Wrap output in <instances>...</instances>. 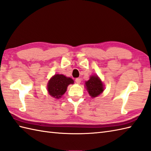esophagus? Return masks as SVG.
Returning a JSON list of instances; mask_svg holds the SVG:
<instances>
[{
    "instance_id": "34e87169",
    "label": "esophagus",
    "mask_w": 151,
    "mask_h": 151,
    "mask_svg": "<svg viewBox=\"0 0 151 151\" xmlns=\"http://www.w3.org/2000/svg\"><path fill=\"white\" fill-rule=\"evenodd\" d=\"M76 82L78 83V84H80V83H81V79H80V78H76Z\"/></svg>"
}]
</instances>
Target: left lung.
Masks as SVG:
<instances>
[{
  "instance_id": "left-lung-1",
  "label": "left lung",
  "mask_w": 151,
  "mask_h": 151,
  "mask_svg": "<svg viewBox=\"0 0 151 151\" xmlns=\"http://www.w3.org/2000/svg\"><path fill=\"white\" fill-rule=\"evenodd\" d=\"M85 85L87 91L92 98H95L101 94L104 90L103 83L97 76L90 77L88 81H86Z\"/></svg>"
}]
</instances>
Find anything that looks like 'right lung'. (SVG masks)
I'll list each match as a JSON object with an SVG mask.
<instances>
[{
  "instance_id": "add662e5",
  "label": "right lung",
  "mask_w": 151,
  "mask_h": 151,
  "mask_svg": "<svg viewBox=\"0 0 151 151\" xmlns=\"http://www.w3.org/2000/svg\"><path fill=\"white\" fill-rule=\"evenodd\" d=\"M73 80L64 75L56 74L50 79L48 83V91L53 98L59 99L64 94L70 84H73Z\"/></svg>"
}]
</instances>
